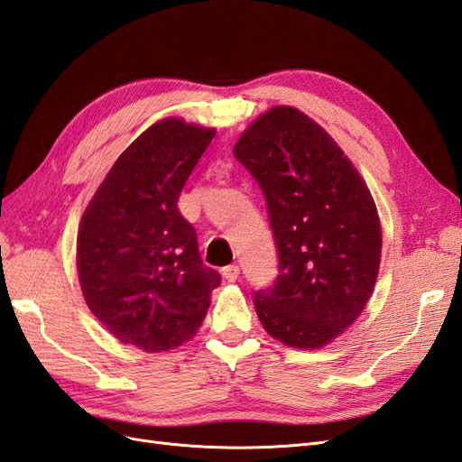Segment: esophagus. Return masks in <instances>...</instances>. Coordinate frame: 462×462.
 Here are the masks:
<instances>
[{"label":"esophagus","instance_id":"1","mask_svg":"<svg viewBox=\"0 0 462 462\" xmlns=\"http://www.w3.org/2000/svg\"><path fill=\"white\" fill-rule=\"evenodd\" d=\"M239 273H241V268L236 263H231L227 268H223V277H226L227 282H236V279H239Z\"/></svg>","mask_w":462,"mask_h":462}]
</instances>
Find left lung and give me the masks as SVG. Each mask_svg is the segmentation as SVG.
<instances>
[{
	"label": "left lung",
	"instance_id": "8db88e82",
	"mask_svg": "<svg viewBox=\"0 0 462 462\" xmlns=\"http://www.w3.org/2000/svg\"><path fill=\"white\" fill-rule=\"evenodd\" d=\"M260 185L275 236L279 275L254 291L273 339L319 348L365 310L382 258L372 194L337 143L302 111L277 106L235 144Z\"/></svg>",
	"mask_w": 462,
	"mask_h": 462
}]
</instances>
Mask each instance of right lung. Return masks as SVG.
Here are the masks:
<instances>
[{
  "label": "right lung",
  "instance_id": "obj_1",
  "mask_svg": "<svg viewBox=\"0 0 462 462\" xmlns=\"http://www.w3.org/2000/svg\"><path fill=\"white\" fill-rule=\"evenodd\" d=\"M214 134L173 117L152 125L117 158L80 219L77 270L88 309L116 339L146 353L189 341L221 283L177 208Z\"/></svg>",
  "mask_w": 462,
  "mask_h": 462
}]
</instances>
